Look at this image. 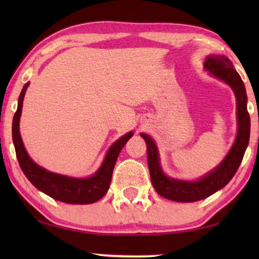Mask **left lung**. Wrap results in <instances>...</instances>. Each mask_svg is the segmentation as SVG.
Listing matches in <instances>:
<instances>
[{"mask_svg":"<svg viewBox=\"0 0 259 259\" xmlns=\"http://www.w3.org/2000/svg\"><path fill=\"white\" fill-rule=\"evenodd\" d=\"M204 68L210 75L229 84L235 93L237 101V136L232 147L221 164L198 180L191 182L169 178L161 168L157 144L148 134H140L146 141L147 164L154 190L166 199L180 203L205 199L223 189L236 175L250 139V115L246 107L245 86L232 62L224 55H208L205 59Z\"/></svg>","mask_w":259,"mask_h":259,"instance_id":"left-lung-1","label":"left lung"}]
</instances>
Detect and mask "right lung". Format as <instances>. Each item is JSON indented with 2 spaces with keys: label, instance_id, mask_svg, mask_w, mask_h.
I'll list each match as a JSON object with an SVG mask.
<instances>
[{
  "label": "right lung",
  "instance_id": "right-lung-1",
  "mask_svg": "<svg viewBox=\"0 0 259 259\" xmlns=\"http://www.w3.org/2000/svg\"><path fill=\"white\" fill-rule=\"evenodd\" d=\"M28 86H29V82L24 84L21 91L17 111L13 119V143L15 146L17 160L24 176L37 190L62 203L92 204L101 199L107 193L111 185L112 173L120 151L122 150L130 138H132L133 132H128L119 138L108 148L104 161L93 176L87 177V178H74V177L47 171L46 168L38 166L28 155L20 134V118L22 113L24 94Z\"/></svg>",
  "mask_w": 259,
  "mask_h": 259
}]
</instances>
